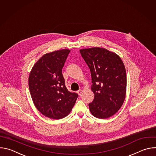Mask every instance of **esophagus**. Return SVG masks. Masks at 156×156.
Masks as SVG:
<instances>
[{
    "label": "esophagus",
    "instance_id": "34e87169",
    "mask_svg": "<svg viewBox=\"0 0 156 156\" xmlns=\"http://www.w3.org/2000/svg\"><path fill=\"white\" fill-rule=\"evenodd\" d=\"M77 93L78 94V95L81 96V95L82 94V93H83V91H82L81 90H79L77 91Z\"/></svg>",
    "mask_w": 156,
    "mask_h": 156
}]
</instances>
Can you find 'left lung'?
Masks as SVG:
<instances>
[{"label": "left lung", "instance_id": "1", "mask_svg": "<svg viewBox=\"0 0 156 156\" xmlns=\"http://www.w3.org/2000/svg\"><path fill=\"white\" fill-rule=\"evenodd\" d=\"M80 52L91 72L94 98L89 104L90 112L96 118L107 119L120 108L125 98L124 64L118 55L104 48L83 49Z\"/></svg>", "mask_w": 156, "mask_h": 156}]
</instances>
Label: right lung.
<instances>
[{"mask_svg": "<svg viewBox=\"0 0 156 156\" xmlns=\"http://www.w3.org/2000/svg\"><path fill=\"white\" fill-rule=\"evenodd\" d=\"M70 52L62 49L44 55L30 74L29 88L34 104L50 119H61L69 114L78 97L66 87L62 73Z\"/></svg>", "mask_w": 156, "mask_h": 156, "instance_id": "add662e5", "label": "right lung"}]
</instances>
